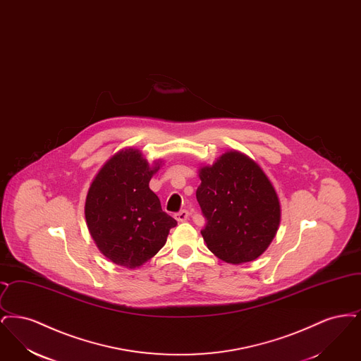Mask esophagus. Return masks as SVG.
<instances>
[{"instance_id":"esophagus-1","label":"esophagus","mask_w":361,"mask_h":361,"mask_svg":"<svg viewBox=\"0 0 361 361\" xmlns=\"http://www.w3.org/2000/svg\"><path fill=\"white\" fill-rule=\"evenodd\" d=\"M174 218L178 221V222H185L189 219V211L188 209H181L180 212H177L174 215Z\"/></svg>"}]
</instances>
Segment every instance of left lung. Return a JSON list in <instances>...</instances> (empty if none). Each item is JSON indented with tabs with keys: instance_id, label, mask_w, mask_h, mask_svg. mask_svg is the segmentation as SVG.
I'll use <instances>...</instances> for the list:
<instances>
[{
	"instance_id": "8db88e82",
	"label": "left lung",
	"mask_w": 361,
	"mask_h": 361,
	"mask_svg": "<svg viewBox=\"0 0 361 361\" xmlns=\"http://www.w3.org/2000/svg\"><path fill=\"white\" fill-rule=\"evenodd\" d=\"M196 199L207 219L202 235L224 262L255 261L279 230L281 208L275 188L256 161L228 150L212 165L199 168Z\"/></svg>"
}]
</instances>
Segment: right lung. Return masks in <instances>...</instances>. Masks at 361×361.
<instances>
[{
    "label": "right lung",
    "mask_w": 361,
    "mask_h": 361,
    "mask_svg": "<svg viewBox=\"0 0 361 361\" xmlns=\"http://www.w3.org/2000/svg\"><path fill=\"white\" fill-rule=\"evenodd\" d=\"M161 165L158 159L150 166L137 149H121L104 164L89 187V233L99 250L116 265L142 267L162 249L177 224L149 188Z\"/></svg>",
    "instance_id": "add662e5"
}]
</instances>
